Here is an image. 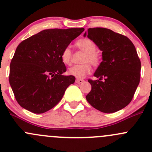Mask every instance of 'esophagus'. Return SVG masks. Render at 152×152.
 Wrapping results in <instances>:
<instances>
[{
  "label": "esophagus",
  "mask_w": 152,
  "mask_h": 152,
  "mask_svg": "<svg viewBox=\"0 0 152 152\" xmlns=\"http://www.w3.org/2000/svg\"><path fill=\"white\" fill-rule=\"evenodd\" d=\"M85 81L83 79H76V84H82Z\"/></svg>",
  "instance_id": "1"
}]
</instances>
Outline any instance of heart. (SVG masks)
Segmentation results:
<instances>
[{"mask_svg": "<svg viewBox=\"0 0 152 152\" xmlns=\"http://www.w3.org/2000/svg\"><path fill=\"white\" fill-rule=\"evenodd\" d=\"M76 45L81 50L85 52V54L82 61L84 63L73 65L68 69L67 73L70 76L81 79V78H83L87 73H90V70H91L90 63L94 67L98 66L99 65L100 56L96 51V43L89 38H82V39H79L76 42ZM71 59L72 53L70 48L67 47L64 48L61 53L62 62L65 65H70L71 64Z\"/></svg>", "mask_w": 152, "mask_h": 152, "instance_id": "b5f03b06", "label": "heart"}]
</instances>
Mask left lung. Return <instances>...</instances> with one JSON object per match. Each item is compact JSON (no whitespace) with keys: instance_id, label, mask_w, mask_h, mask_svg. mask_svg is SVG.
<instances>
[{"instance_id":"8db88e82","label":"left lung","mask_w":152,"mask_h":152,"mask_svg":"<svg viewBox=\"0 0 152 152\" xmlns=\"http://www.w3.org/2000/svg\"><path fill=\"white\" fill-rule=\"evenodd\" d=\"M86 36L102 51L94 73L98 79L88 80L92 89L86 99L102 113L118 111L131 102L140 82L141 63L135 47L128 37L108 28H88Z\"/></svg>"}]
</instances>
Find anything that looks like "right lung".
I'll return each instance as SVG.
<instances>
[{
  "label": "right lung",
  "instance_id": "right-lung-1",
  "mask_svg": "<svg viewBox=\"0 0 152 152\" xmlns=\"http://www.w3.org/2000/svg\"><path fill=\"white\" fill-rule=\"evenodd\" d=\"M84 31V28L46 29L19 44L11 61L10 84L23 108L40 114L60 102L76 79L62 74L66 67L61 53Z\"/></svg>",
  "mask_w": 152,
  "mask_h": 152
}]
</instances>
